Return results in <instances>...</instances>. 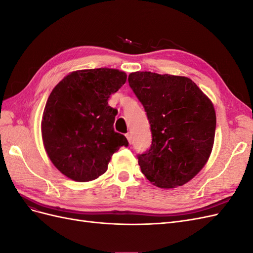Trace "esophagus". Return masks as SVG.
<instances>
[{
	"label": "esophagus",
	"mask_w": 253,
	"mask_h": 253,
	"mask_svg": "<svg viewBox=\"0 0 253 253\" xmlns=\"http://www.w3.org/2000/svg\"><path fill=\"white\" fill-rule=\"evenodd\" d=\"M126 136V138H127V141H128L129 143H132V140H133V137H132V135L129 134V133H127Z\"/></svg>",
	"instance_id": "1"
}]
</instances>
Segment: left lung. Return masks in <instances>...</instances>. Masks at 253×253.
<instances>
[{
	"label": "left lung",
	"mask_w": 253,
	"mask_h": 253,
	"mask_svg": "<svg viewBox=\"0 0 253 253\" xmlns=\"http://www.w3.org/2000/svg\"><path fill=\"white\" fill-rule=\"evenodd\" d=\"M128 84L143 105L152 143L137 155L141 172L153 185H185L208 160L215 135L213 104L189 78L151 72L128 75Z\"/></svg>",
	"instance_id": "1"
}]
</instances>
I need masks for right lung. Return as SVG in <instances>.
<instances>
[{
    "label": "right lung",
    "instance_id": "right-lung-1",
    "mask_svg": "<svg viewBox=\"0 0 253 253\" xmlns=\"http://www.w3.org/2000/svg\"><path fill=\"white\" fill-rule=\"evenodd\" d=\"M126 75L112 68L74 72L50 93L42 119L44 148L57 169L76 181L98 178L126 136L114 131L117 110L108 104Z\"/></svg>",
    "mask_w": 253,
    "mask_h": 253
}]
</instances>
